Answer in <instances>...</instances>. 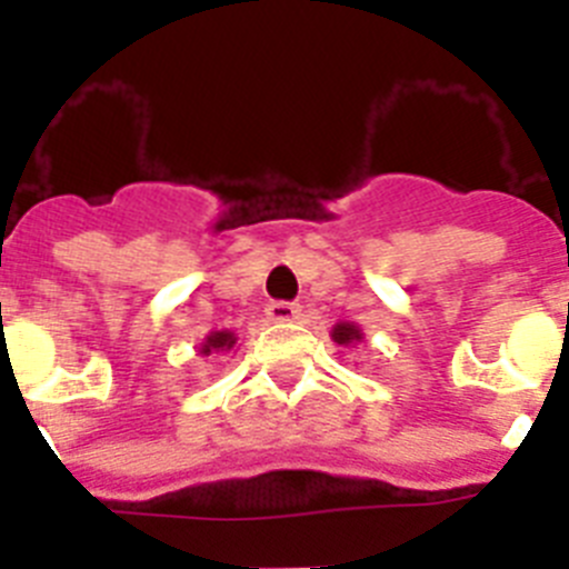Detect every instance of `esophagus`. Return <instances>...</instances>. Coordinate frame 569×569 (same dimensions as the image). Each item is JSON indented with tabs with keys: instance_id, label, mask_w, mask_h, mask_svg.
Here are the masks:
<instances>
[{
	"instance_id": "1",
	"label": "esophagus",
	"mask_w": 569,
	"mask_h": 569,
	"mask_svg": "<svg viewBox=\"0 0 569 569\" xmlns=\"http://www.w3.org/2000/svg\"><path fill=\"white\" fill-rule=\"evenodd\" d=\"M264 316H268L270 321H276V325H281V321H296L301 316L299 305H290V301H270L268 308H264Z\"/></svg>"
}]
</instances>
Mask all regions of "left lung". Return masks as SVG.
<instances>
[{
	"label": "left lung",
	"mask_w": 569,
	"mask_h": 569,
	"mask_svg": "<svg viewBox=\"0 0 569 569\" xmlns=\"http://www.w3.org/2000/svg\"><path fill=\"white\" fill-rule=\"evenodd\" d=\"M330 339L339 347H356L359 341H365V333L356 321H336L333 330H330Z\"/></svg>",
	"instance_id": "obj_1"
}]
</instances>
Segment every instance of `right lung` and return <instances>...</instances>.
<instances>
[{
    "instance_id": "obj_1",
    "label": "right lung",
    "mask_w": 569,
    "mask_h": 569,
    "mask_svg": "<svg viewBox=\"0 0 569 569\" xmlns=\"http://www.w3.org/2000/svg\"><path fill=\"white\" fill-rule=\"evenodd\" d=\"M236 339H239V336H236L233 330H210V333L204 336L202 345H199V356L230 353V350L236 347Z\"/></svg>"
}]
</instances>
